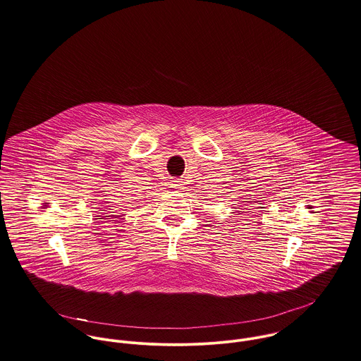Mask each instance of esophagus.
Segmentation results:
<instances>
[{"instance_id": "1", "label": "esophagus", "mask_w": 361, "mask_h": 361, "mask_svg": "<svg viewBox=\"0 0 361 361\" xmlns=\"http://www.w3.org/2000/svg\"><path fill=\"white\" fill-rule=\"evenodd\" d=\"M184 184L181 183V181H174V184H173V187H174V190H177V191H181L184 187H183Z\"/></svg>"}]
</instances>
